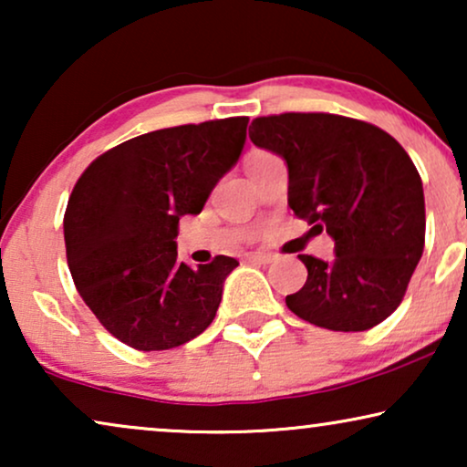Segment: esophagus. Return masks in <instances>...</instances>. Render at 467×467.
I'll use <instances>...</instances> for the list:
<instances>
[{"label": "esophagus", "instance_id": "esophagus-1", "mask_svg": "<svg viewBox=\"0 0 467 467\" xmlns=\"http://www.w3.org/2000/svg\"><path fill=\"white\" fill-rule=\"evenodd\" d=\"M274 259H276V257H274V254H270V253H248L246 254L248 264H272Z\"/></svg>", "mask_w": 467, "mask_h": 467}]
</instances>
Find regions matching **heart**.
Returning <instances> with one entry per match:
<instances>
[{
	"mask_svg": "<svg viewBox=\"0 0 467 467\" xmlns=\"http://www.w3.org/2000/svg\"><path fill=\"white\" fill-rule=\"evenodd\" d=\"M261 157H265V152H254V155L248 157L246 163H251V161H254V159H261Z\"/></svg>",
	"mask_w": 467,
	"mask_h": 467,
	"instance_id": "obj_1",
	"label": "heart"
}]
</instances>
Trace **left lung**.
Returning <instances> with one entry per match:
<instances>
[{
    "instance_id": "left-lung-1",
    "label": "left lung",
    "mask_w": 467,
    "mask_h": 467,
    "mask_svg": "<svg viewBox=\"0 0 467 467\" xmlns=\"http://www.w3.org/2000/svg\"><path fill=\"white\" fill-rule=\"evenodd\" d=\"M248 136L285 159L296 216L334 240L331 261L299 254L308 278L286 296L289 310L331 331H366L391 317L425 246L423 182L398 140L325 112L259 117Z\"/></svg>"
}]
</instances>
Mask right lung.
<instances>
[{"label":"right lung","mask_w":467,"mask_h":467,"mask_svg":"<svg viewBox=\"0 0 467 467\" xmlns=\"http://www.w3.org/2000/svg\"><path fill=\"white\" fill-rule=\"evenodd\" d=\"M246 125L248 117H232L144 133L99 155L76 182L63 216L69 272L127 347L168 350L213 323L238 261H178V221L200 214L238 163Z\"/></svg>","instance_id":"right-lung-1"}]
</instances>
